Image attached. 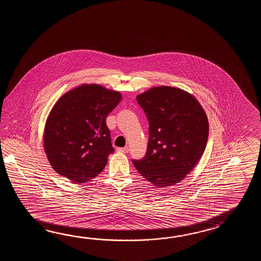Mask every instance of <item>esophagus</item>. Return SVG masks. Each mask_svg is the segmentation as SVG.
Here are the masks:
<instances>
[{
    "label": "esophagus",
    "mask_w": 261,
    "mask_h": 261,
    "mask_svg": "<svg viewBox=\"0 0 261 261\" xmlns=\"http://www.w3.org/2000/svg\"><path fill=\"white\" fill-rule=\"evenodd\" d=\"M117 150L118 152H121V153H128V147H119Z\"/></svg>",
    "instance_id": "1"
}]
</instances>
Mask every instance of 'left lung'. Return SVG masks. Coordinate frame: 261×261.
<instances>
[{
    "mask_svg": "<svg viewBox=\"0 0 261 261\" xmlns=\"http://www.w3.org/2000/svg\"><path fill=\"white\" fill-rule=\"evenodd\" d=\"M149 123L147 150L132 160L139 173L156 188L183 180L205 150L209 124L205 112L183 89L156 87L137 96Z\"/></svg>",
    "mask_w": 261,
    "mask_h": 261,
    "instance_id": "left-lung-1",
    "label": "left lung"
}]
</instances>
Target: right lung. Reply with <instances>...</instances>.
Here are the masks:
<instances>
[{"mask_svg":"<svg viewBox=\"0 0 261 261\" xmlns=\"http://www.w3.org/2000/svg\"><path fill=\"white\" fill-rule=\"evenodd\" d=\"M120 100L117 91L83 85L56 102L44 133V151L56 172L78 184L102 172L115 151L106 119Z\"/></svg>","mask_w":261,"mask_h":261,"instance_id":"1","label":"right lung"}]
</instances>
